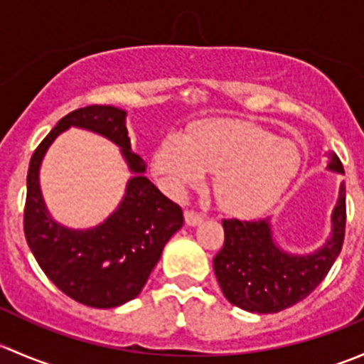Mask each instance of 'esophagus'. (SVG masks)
<instances>
[{
	"mask_svg": "<svg viewBox=\"0 0 364 364\" xmlns=\"http://www.w3.org/2000/svg\"><path fill=\"white\" fill-rule=\"evenodd\" d=\"M203 220H204V215H200V213H197V211H185L186 225H190V227L199 225V223H203Z\"/></svg>",
	"mask_w": 364,
	"mask_h": 364,
	"instance_id": "34e87169",
	"label": "esophagus"
}]
</instances>
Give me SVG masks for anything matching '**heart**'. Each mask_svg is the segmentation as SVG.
Returning a JSON list of instances; mask_svg holds the SVG:
<instances>
[{
  "label": "heart",
  "instance_id": "obj_1",
  "mask_svg": "<svg viewBox=\"0 0 364 364\" xmlns=\"http://www.w3.org/2000/svg\"><path fill=\"white\" fill-rule=\"evenodd\" d=\"M156 174L176 197L215 176V196L227 213L257 216L287 190L301 167L296 142L277 139L250 121H205L186 137L168 135L153 159Z\"/></svg>",
  "mask_w": 364,
  "mask_h": 364
}]
</instances>
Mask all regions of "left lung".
Masks as SVG:
<instances>
[{"label": "left lung", "mask_w": 364, "mask_h": 364, "mask_svg": "<svg viewBox=\"0 0 364 364\" xmlns=\"http://www.w3.org/2000/svg\"><path fill=\"white\" fill-rule=\"evenodd\" d=\"M329 171L343 174V165L331 155ZM345 185L331 215L333 232L314 253L292 255L274 243L269 220H223L225 241L213 259L216 280L234 306L253 314H277L299 303L317 289L340 255L345 237Z\"/></svg>", "instance_id": "left-lung-1"}]
</instances>
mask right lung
<instances>
[{
  "label": "right lung",
  "mask_w": 364,
  "mask_h": 364,
  "mask_svg": "<svg viewBox=\"0 0 364 364\" xmlns=\"http://www.w3.org/2000/svg\"><path fill=\"white\" fill-rule=\"evenodd\" d=\"M127 112L112 105H87L72 111L33 153L28 168L24 234L36 262L68 297L93 308H114L139 296L161 250L183 225V211L144 176L146 164L132 151ZM70 126L86 127L111 138L134 172L124 200L104 224L73 231L50 218L38 185L43 155Z\"/></svg>",
  "instance_id": "right-lung-1"
}]
</instances>
